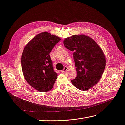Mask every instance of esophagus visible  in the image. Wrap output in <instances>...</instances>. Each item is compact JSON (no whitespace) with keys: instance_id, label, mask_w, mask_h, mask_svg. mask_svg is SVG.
Masks as SVG:
<instances>
[{"instance_id":"34e87169","label":"esophagus","mask_w":125,"mask_h":125,"mask_svg":"<svg viewBox=\"0 0 125 125\" xmlns=\"http://www.w3.org/2000/svg\"><path fill=\"white\" fill-rule=\"evenodd\" d=\"M67 69H68V68H67V67L65 66L64 67V69L61 71V72H65Z\"/></svg>"}]
</instances>
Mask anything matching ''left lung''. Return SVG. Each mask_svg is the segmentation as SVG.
<instances>
[{"mask_svg":"<svg viewBox=\"0 0 125 125\" xmlns=\"http://www.w3.org/2000/svg\"><path fill=\"white\" fill-rule=\"evenodd\" d=\"M64 47L73 51L77 76L71 81L78 90L87 91L100 80L106 66L104 53L93 39L84 34L65 38Z\"/></svg>","mask_w":125,"mask_h":125,"instance_id":"obj_1","label":"left lung"}]
</instances>
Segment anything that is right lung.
Segmentation results:
<instances>
[{
    "instance_id": "obj_1",
    "label": "right lung",
    "mask_w": 125,
    "mask_h": 125,
    "mask_svg": "<svg viewBox=\"0 0 125 125\" xmlns=\"http://www.w3.org/2000/svg\"><path fill=\"white\" fill-rule=\"evenodd\" d=\"M61 39L48 32L37 34L24 47L21 67L26 81L33 88L46 92L53 88L58 74L53 70L50 55Z\"/></svg>"
}]
</instances>
